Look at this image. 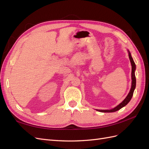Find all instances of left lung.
I'll use <instances>...</instances> for the list:
<instances>
[{
	"mask_svg": "<svg viewBox=\"0 0 149 149\" xmlns=\"http://www.w3.org/2000/svg\"><path fill=\"white\" fill-rule=\"evenodd\" d=\"M129 52V59L130 61V63H131V65H132V86H131V88H130V91L128 94V95L127 96L124 100L121 103H120L118 106H117L116 107L113 108V109H110V110H97V111H100L101 112H116L117 111H118L119 109H120L121 108H123V107H124L125 106H126L129 103V102L131 100V98L133 96V93L134 91V89L136 88V75H135V71H136V64L133 60V58L131 56V55H130V53L129 52V51L128 50Z\"/></svg>",
	"mask_w": 149,
	"mask_h": 149,
	"instance_id": "left-lung-1",
	"label": "left lung"
}]
</instances>
